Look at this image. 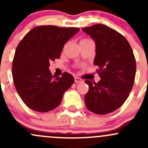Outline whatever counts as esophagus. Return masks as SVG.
Here are the masks:
<instances>
[{
    "label": "esophagus",
    "mask_w": 148,
    "mask_h": 148,
    "mask_svg": "<svg viewBox=\"0 0 148 148\" xmlns=\"http://www.w3.org/2000/svg\"><path fill=\"white\" fill-rule=\"evenodd\" d=\"M74 82H75L76 83H81V82H82L83 80L82 79L79 78V77H76L75 78H74Z\"/></svg>",
    "instance_id": "1"
}]
</instances>
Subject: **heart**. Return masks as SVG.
Listing matches in <instances>:
<instances>
[{
	"label": "heart",
	"instance_id": "b5f03b06",
	"mask_svg": "<svg viewBox=\"0 0 148 148\" xmlns=\"http://www.w3.org/2000/svg\"><path fill=\"white\" fill-rule=\"evenodd\" d=\"M90 41V39H89V38H84V39L81 40L80 42H82V41Z\"/></svg>",
	"mask_w": 148,
	"mask_h": 148
}]
</instances>
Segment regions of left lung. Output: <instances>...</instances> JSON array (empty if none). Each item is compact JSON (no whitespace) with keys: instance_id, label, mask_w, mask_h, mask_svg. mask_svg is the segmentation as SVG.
<instances>
[{"instance_id":"obj_1","label":"left lung","mask_w":148,"mask_h":148,"mask_svg":"<svg viewBox=\"0 0 148 148\" xmlns=\"http://www.w3.org/2000/svg\"><path fill=\"white\" fill-rule=\"evenodd\" d=\"M95 41L94 64L101 79L97 83L86 80L89 91L86 107L97 114L112 112L123 104L135 82L136 62L127 40L115 30L103 24L83 28Z\"/></svg>"}]
</instances>
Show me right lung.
Returning a JSON list of instances; mask_svg holds the SVG:
<instances>
[{"instance_id": "right-lung-1", "label": "right lung", "mask_w": 148, "mask_h": 148, "mask_svg": "<svg viewBox=\"0 0 148 148\" xmlns=\"http://www.w3.org/2000/svg\"><path fill=\"white\" fill-rule=\"evenodd\" d=\"M79 28L39 26L31 29L16 48L12 74L15 87L23 102L39 112L51 111L60 104L64 92L73 84L71 74L53 76L49 66L59 59L64 46Z\"/></svg>"}]
</instances>
